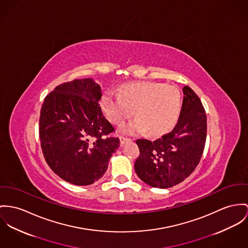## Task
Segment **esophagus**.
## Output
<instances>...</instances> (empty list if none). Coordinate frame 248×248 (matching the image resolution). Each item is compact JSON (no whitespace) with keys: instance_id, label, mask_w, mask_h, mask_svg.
Here are the masks:
<instances>
[{"instance_id":"34e87169","label":"esophagus","mask_w":248,"mask_h":248,"mask_svg":"<svg viewBox=\"0 0 248 248\" xmlns=\"http://www.w3.org/2000/svg\"><path fill=\"white\" fill-rule=\"evenodd\" d=\"M119 138H120V141H121V144H124V141L127 140V138H125V137H124V136H120Z\"/></svg>"}]
</instances>
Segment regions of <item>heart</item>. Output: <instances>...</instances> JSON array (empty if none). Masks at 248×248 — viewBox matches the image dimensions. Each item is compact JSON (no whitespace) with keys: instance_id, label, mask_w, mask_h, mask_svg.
<instances>
[{"instance_id":"1","label":"heart","mask_w":248,"mask_h":248,"mask_svg":"<svg viewBox=\"0 0 248 248\" xmlns=\"http://www.w3.org/2000/svg\"><path fill=\"white\" fill-rule=\"evenodd\" d=\"M100 105L104 114L115 124L133 116L136 109L138 118L122 126L125 133H140L147 129L150 135L157 136L169 131L175 124L181 110V94L172 85L128 83L121 86L120 95H103Z\"/></svg>"}]
</instances>
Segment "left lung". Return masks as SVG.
<instances>
[{"mask_svg":"<svg viewBox=\"0 0 248 248\" xmlns=\"http://www.w3.org/2000/svg\"><path fill=\"white\" fill-rule=\"evenodd\" d=\"M183 103L173 129L155 140L138 139L140 155L135 171L146 184L171 188L186 179L198 165L207 138V115L198 95L183 88Z\"/></svg>","mask_w":248,"mask_h":248,"instance_id":"1","label":"left lung"}]
</instances>
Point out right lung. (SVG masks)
<instances>
[{
	"label": "right lung",
	"mask_w": 248,
	"mask_h": 248,
	"mask_svg": "<svg viewBox=\"0 0 248 248\" xmlns=\"http://www.w3.org/2000/svg\"><path fill=\"white\" fill-rule=\"evenodd\" d=\"M102 90L92 79L63 83L44 98L39 116V140L49 167L63 180L78 186L94 183L107 171L119 148L113 125L99 100Z\"/></svg>",
	"instance_id": "1"
}]
</instances>
